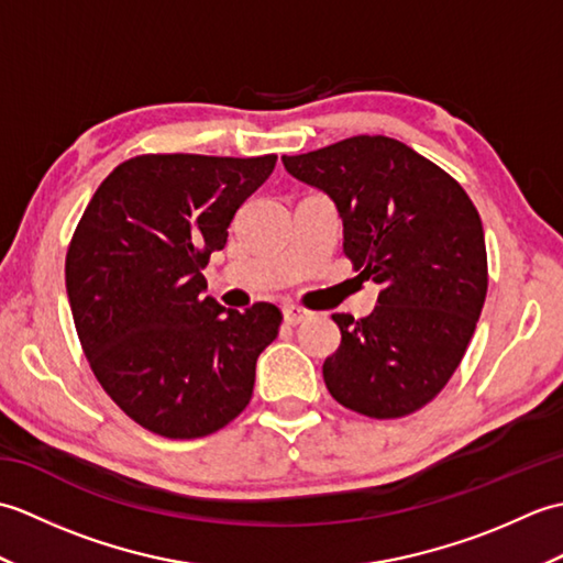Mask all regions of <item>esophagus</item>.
<instances>
[{"label":"esophagus","instance_id":"34e87169","mask_svg":"<svg viewBox=\"0 0 563 563\" xmlns=\"http://www.w3.org/2000/svg\"><path fill=\"white\" fill-rule=\"evenodd\" d=\"M283 317H285V324L297 327V324H302V321L312 319V312H309V309H305V307H297V305H285Z\"/></svg>","mask_w":563,"mask_h":563}]
</instances>
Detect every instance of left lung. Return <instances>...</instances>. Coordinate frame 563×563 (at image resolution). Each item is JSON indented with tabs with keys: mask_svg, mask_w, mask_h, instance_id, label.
Segmentation results:
<instances>
[{
	"mask_svg": "<svg viewBox=\"0 0 563 563\" xmlns=\"http://www.w3.org/2000/svg\"><path fill=\"white\" fill-rule=\"evenodd\" d=\"M336 202L343 254L379 283L373 314H333L339 351L324 361L331 397L369 418L433 401L462 363L488 288L482 218L438 164L385 135L283 157Z\"/></svg>",
	"mask_w": 563,
	"mask_h": 563,
	"instance_id": "1",
	"label": "left lung"
}]
</instances>
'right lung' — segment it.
<instances>
[{"label":"right lung","mask_w":563,"mask_h":563,"mask_svg":"<svg viewBox=\"0 0 563 563\" xmlns=\"http://www.w3.org/2000/svg\"><path fill=\"white\" fill-rule=\"evenodd\" d=\"M275 159L140 154L103 178L71 234L65 283L81 351L152 433L210 435L251 401L283 314L268 302L220 307L202 295V268Z\"/></svg>","instance_id":"1"}]
</instances>
